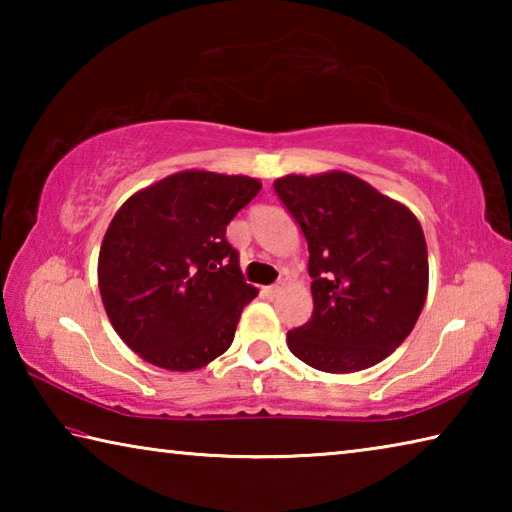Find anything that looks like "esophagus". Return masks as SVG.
I'll return each mask as SVG.
<instances>
[{"label": "esophagus", "mask_w": 512, "mask_h": 512, "mask_svg": "<svg viewBox=\"0 0 512 512\" xmlns=\"http://www.w3.org/2000/svg\"><path fill=\"white\" fill-rule=\"evenodd\" d=\"M280 289H282V282H277V284H271V287H264V293L266 296H277Z\"/></svg>", "instance_id": "1"}]
</instances>
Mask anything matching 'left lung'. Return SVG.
<instances>
[{
  "label": "left lung",
  "mask_w": 512,
  "mask_h": 512,
  "mask_svg": "<svg viewBox=\"0 0 512 512\" xmlns=\"http://www.w3.org/2000/svg\"><path fill=\"white\" fill-rule=\"evenodd\" d=\"M275 194L309 248L314 314L289 350L323 372H357L411 334L427 298V241L409 207L343 171L284 176Z\"/></svg>",
  "instance_id": "1"
}]
</instances>
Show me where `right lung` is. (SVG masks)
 Instances as JSON below:
<instances>
[{
    "label": "right lung",
    "mask_w": 512,
    "mask_h": 512,
    "mask_svg": "<svg viewBox=\"0 0 512 512\" xmlns=\"http://www.w3.org/2000/svg\"><path fill=\"white\" fill-rule=\"evenodd\" d=\"M248 176L183 171L133 194L110 221L99 289L128 348L164 370H196L230 348L257 296L225 228L259 194Z\"/></svg>",
    "instance_id": "right-lung-1"
}]
</instances>
